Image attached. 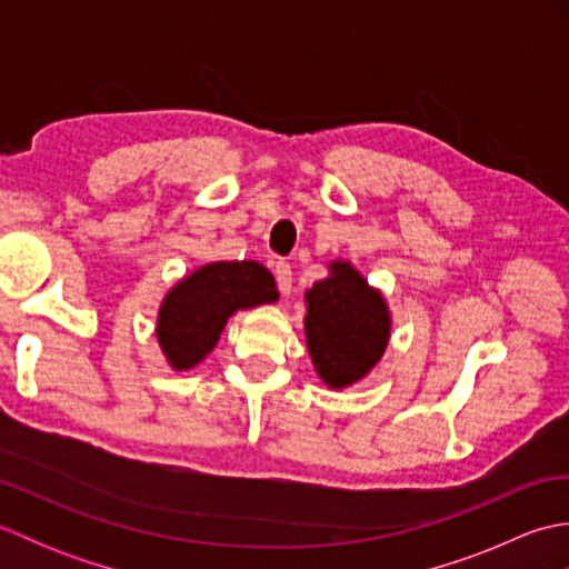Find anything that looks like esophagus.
I'll use <instances>...</instances> for the list:
<instances>
[{
    "label": "esophagus",
    "mask_w": 569,
    "mask_h": 569,
    "mask_svg": "<svg viewBox=\"0 0 569 569\" xmlns=\"http://www.w3.org/2000/svg\"><path fill=\"white\" fill-rule=\"evenodd\" d=\"M273 273H276L278 291H281L283 296L291 293V288H293V271H291V263H286V261H276V263H273Z\"/></svg>",
    "instance_id": "1"
}]
</instances>
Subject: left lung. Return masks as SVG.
<instances>
[{"mask_svg": "<svg viewBox=\"0 0 569 569\" xmlns=\"http://www.w3.org/2000/svg\"><path fill=\"white\" fill-rule=\"evenodd\" d=\"M330 269V278L306 293V335L318 373L340 389L365 377L383 355L389 310L352 266L335 261Z\"/></svg>", "mask_w": 569, "mask_h": 569, "instance_id": "obj_1", "label": "left lung"}]
</instances>
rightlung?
Listing matches in <instances>:
<instances>
[{
	"mask_svg": "<svg viewBox=\"0 0 569 569\" xmlns=\"http://www.w3.org/2000/svg\"><path fill=\"white\" fill-rule=\"evenodd\" d=\"M271 271L257 261H217L180 281L159 312V342L173 369H190L210 352L239 308L273 303Z\"/></svg>",
	"mask_w": 569,
	"mask_h": 569,
	"instance_id": "1",
	"label": "right lung"
}]
</instances>
